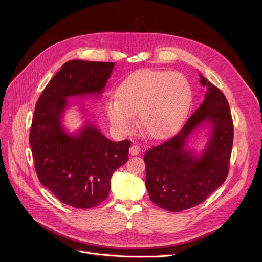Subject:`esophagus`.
<instances>
[{"mask_svg":"<svg viewBox=\"0 0 262 262\" xmlns=\"http://www.w3.org/2000/svg\"><path fill=\"white\" fill-rule=\"evenodd\" d=\"M141 152V148L138 144H133L129 148V154L130 155H138Z\"/></svg>","mask_w":262,"mask_h":262,"instance_id":"esophagus-1","label":"esophagus"}]
</instances>
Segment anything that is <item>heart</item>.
<instances>
[{"instance_id":"heart-1","label":"heart","mask_w":262,"mask_h":262,"mask_svg":"<svg viewBox=\"0 0 262 262\" xmlns=\"http://www.w3.org/2000/svg\"><path fill=\"white\" fill-rule=\"evenodd\" d=\"M191 101L187 79L177 72L142 70L122 82L106 114L120 133H128L138 115L140 129L153 139L171 136L182 124Z\"/></svg>"}]
</instances>
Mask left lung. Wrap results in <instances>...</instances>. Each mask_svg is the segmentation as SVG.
<instances>
[{
  "label": "left lung",
  "mask_w": 262,
  "mask_h": 262,
  "mask_svg": "<svg viewBox=\"0 0 262 262\" xmlns=\"http://www.w3.org/2000/svg\"><path fill=\"white\" fill-rule=\"evenodd\" d=\"M207 87L205 100L171 139L149 148L144 155L145 186L158 207L180 212L203 203L221 186L228 174L233 123L225 95L200 74ZM204 123L212 126L208 146L201 157L185 147L190 133Z\"/></svg>",
  "instance_id": "left-lung-1"
}]
</instances>
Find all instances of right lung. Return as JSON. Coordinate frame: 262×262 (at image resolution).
I'll return each mask as SVG.
<instances>
[{
	"label": "right lung",
	"mask_w": 262,
	"mask_h": 262,
	"mask_svg": "<svg viewBox=\"0 0 262 262\" xmlns=\"http://www.w3.org/2000/svg\"><path fill=\"white\" fill-rule=\"evenodd\" d=\"M114 62L70 60L47 85L37 101L30 144L40 183L63 204L87 209L107 199L110 178L128 159L129 140L110 141L86 123L68 134L61 118L68 98L101 94Z\"/></svg>",
	"instance_id": "add662e5"
}]
</instances>
